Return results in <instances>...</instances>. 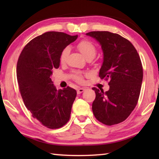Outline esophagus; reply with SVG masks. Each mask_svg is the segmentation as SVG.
<instances>
[{
  "mask_svg": "<svg viewBox=\"0 0 159 159\" xmlns=\"http://www.w3.org/2000/svg\"><path fill=\"white\" fill-rule=\"evenodd\" d=\"M84 90H85L84 88H78V89H77V93L80 94V93H82L83 92H84Z\"/></svg>",
  "mask_w": 159,
  "mask_h": 159,
  "instance_id": "1",
  "label": "esophagus"
}]
</instances>
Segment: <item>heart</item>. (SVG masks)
<instances>
[{
    "label": "heart",
    "mask_w": 159,
    "mask_h": 159,
    "mask_svg": "<svg viewBox=\"0 0 159 159\" xmlns=\"http://www.w3.org/2000/svg\"><path fill=\"white\" fill-rule=\"evenodd\" d=\"M77 47L80 50V52L82 53V55L86 58L88 56H93L95 57L96 53V48L92 42H90L88 40H83L80 41L77 45ZM69 52V48L66 47L62 50L60 55V61L61 63H64L66 60L67 56ZM75 79L79 82L83 81V77L80 74L75 75Z\"/></svg>",
    "instance_id": "b5f03b06"
}]
</instances>
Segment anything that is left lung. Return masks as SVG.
<instances>
[{
	"mask_svg": "<svg viewBox=\"0 0 159 159\" xmlns=\"http://www.w3.org/2000/svg\"><path fill=\"white\" fill-rule=\"evenodd\" d=\"M86 35L100 45L103 62L99 76L109 80L108 91L93 88L96 94L94 116L105 125L118 124L130 116L138 103L143 79L140 57L133 44L117 34L91 31Z\"/></svg>",
	"mask_w": 159,
	"mask_h": 159,
	"instance_id": "obj_1",
	"label": "left lung"
}]
</instances>
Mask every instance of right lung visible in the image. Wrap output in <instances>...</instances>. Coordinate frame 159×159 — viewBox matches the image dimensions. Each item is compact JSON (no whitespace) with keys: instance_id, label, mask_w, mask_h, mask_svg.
I'll return each instance as SVG.
<instances>
[{"instance_id":"right-lung-1","label":"right lung","mask_w":159,"mask_h":159,"mask_svg":"<svg viewBox=\"0 0 159 159\" xmlns=\"http://www.w3.org/2000/svg\"><path fill=\"white\" fill-rule=\"evenodd\" d=\"M78 35L49 31L26 44L17 65V79L24 103L45 127L56 129L69 121L76 91L67 87L57 90L50 79L60 66V55Z\"/></svg>"}]
</instances>
